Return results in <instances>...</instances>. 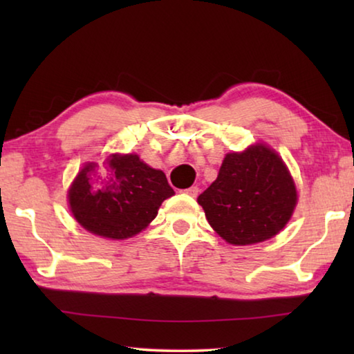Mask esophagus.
Returning <instances> with one entry per match:
<instances>
[{
	"label": "esophagus",
	"instance_id": "34e87169",
	"mask_svg": "<svg viewBox=\"0 0 354 354\" xmlns=\"http://www.w3.org/2000/svg\"><path fill=\"white\" fill-rule=\"evenodd\" d=\"M183 192H184V194H187L189 196H194V198H195V196L198 195L200 189L196 187V185H194V187H189V189H185V190H183Z\"/></svg>",
	"mask_w": 354,
	"mask_h": 354
}]
</instances>
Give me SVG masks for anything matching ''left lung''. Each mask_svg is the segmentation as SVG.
I'll list each match as a JSON object with an SVG mask.
<instances>
[{"instance_id":"1","label":"left lung","mask_w":354,"mask_h":354,"mask_svg":"<svg viewBox=\"0 0 354 354\" xmlns=\"http://www.w3.org/2000/svg\"><path fill=\"white\" fill-rule=\"evenodd\" d=\"M198 205L227 243L253 245L286 226L297 205V189L283 159L270 148L254 145L226 154Z\"/></svg>"}]
</instances>
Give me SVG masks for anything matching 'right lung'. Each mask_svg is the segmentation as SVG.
<instances>
[{
  "label": "right lung",
  "instance_id": "add662e5",
  "mask_svg": "<svg viewBox=\"0 0 354 354\" xmlns=\"http://www.w3.org/2000/svg\"><path fill=\"white\" fill-rule=\"evenodd\" d=\"M171 195L164 171L143 164L137 154H112L101 164L84 165L68 190V203L87 231L122 241L147 227Z\"/></svg>",
  "mask_w": 354,
  "mask_h": 354
}]
</instances>
